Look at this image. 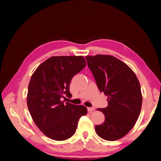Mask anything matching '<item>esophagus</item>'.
Segmentation results:
<instances>
[{
    "label": "esophagus",
    "instance_id": "1",
    "mask_svg": "<svg viewBox=\"0 0 161 161\" xmlns=\"http://www.w3.org/2000/svg\"><path fill=\"white\" fill-rule=\"evenodd\" d=\"M87 109L89 113H92V111H94L95 110V108L94 107H88L87 108Z\"/></svg>",
    "mask_w": 161,
    "mask_h": 161
}]
</instances>
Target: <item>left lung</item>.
<instances>
[{"instance_id":"8db88e82","label":"left lung","mask_w":161,"mask_h":161,"mask_svg":"<svg viewBox=\"0 0 161 161\" xmlns=\"http://www.w3.org/2000/svg\"><path fill=\"white\" fill-rule=\"evenodd\" d=\"M86 59L100 92L108 97V106L97 109L105 116V121L95 125V132L104 140H118L132 130L139 117L140 83L133 70L114 56L87 55Z\"/></svg>"}]
</instances>
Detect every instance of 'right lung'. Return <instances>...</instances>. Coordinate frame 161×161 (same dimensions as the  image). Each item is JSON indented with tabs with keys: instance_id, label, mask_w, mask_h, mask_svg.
I'll list each match as a JSON object with an SVG mask.
<instances>
[{
	"instance_id": "obj_1",
	"label": "right lung",
	"mask_w": 161,
	"mask_h": 161,
	"mask_svg": "<svg viewBox=\"0 0 161 161\" xmlns=\"http://www.w3.org/2000/svg\"><path fill=\"white\" fill-rule=\"evenodd\" d=\"M86 62L82 56H53L36 69L28 86L27 106L33 121L44 135L55 141L71 137L81 116L87 114L83 105L64 102L71 97L72 78Z\"/></svg>"
}]
</instances>
